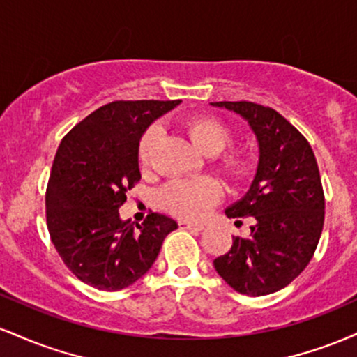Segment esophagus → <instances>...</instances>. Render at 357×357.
<instances>
[{"instance_id":"1","label":"esophagus","mask_w":357,"mask_h":357,"mask_svg":"<svg viewBox=\"0 0 357 357\" xmlns=\"http://www.w3.org/2000/svg\"><path fill=\"white\" fill-rule=\"evenodd\" d=\"M179 228L181 230H192V231H202L204 230L203 225H198V223H190V221H179Z\"/></svg>"}]
</instances>
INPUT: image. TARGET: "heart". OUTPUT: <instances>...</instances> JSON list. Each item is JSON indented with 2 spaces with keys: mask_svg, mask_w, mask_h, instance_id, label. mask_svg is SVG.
<instances>
[{
  "mask_svg": "<svg viewBox=\"0 0 357 357\" xmlns=\"http://www.w3.org/2000/svg\"><path fill=\"white\" fill-rule=\"evenodd\" d=\"M186 130L192 144L206 155L221 153L231 141L230 129L213 117L191 119L188 121ZM155 139H158V127H149L139 142L137 155L141 165L149 161ZM225 169L231 176H240L245 171V162L236 155H228L225 158ZM220 198L221 186L211 178L173 181L161 192V202L166 210L186 220L203 218L213 204L220 202Z\"/></svg>",
  "mask_w": 357,
  "mask_h": 357,
  "instance_id": "obj_1",
  "label": "heart"
}]
</instances>
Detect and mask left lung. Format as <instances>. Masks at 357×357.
Listing matches in <instances>:
<instances>
[{"label":"left lung","instance_id":"obj_1","mask_svg":"<svg viewBox=\"0 0 357 357\" xmlns=\"http://www.w3.org/2000/svg\"><path fill=\"white\" fill-rule=\"evenodd\" d=\"M238 114L258 142V165L248 191L225 210L228 218L253 216L250 236H233L213 260L236 292L260 297L284 289L307 267L324 227V191L307 139L277 110L253 102H211Z\"/></svg>","mask_w":357,"mask_h":357}]
</instances>
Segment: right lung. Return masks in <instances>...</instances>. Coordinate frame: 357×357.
Returning <instances> with one entry per match:
<instances>
[{
  "mask_svg": "<svg viewBox=\"0 0 357 357\" xmlns=\"http://www.w3.org/2000/svg\"><path fill=\"white\" fill-rule=\"evenodd\" d=\"M179 102H110L60 142L47 188V225L63 264L85 284L109 292L132 285L178 228L161 213H151L134 228L119 208L141 179V137Z\"/></svg>",
  "mask_w": 357,
  "mask_h": 357,
  "instance_id": "add662e5",
  "label": "right lung"
}]
</instances>
